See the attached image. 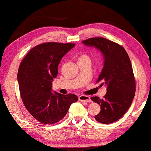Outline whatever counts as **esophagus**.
I'll list each match as a JSON object with an SVG mask.
<instances>
[{"mask_svg": "<svg viewBox=\"0 0 151 151\" xmlns=\"http://www.w3.org/2000/svg\"><path fill=\"white\" fill-rule=\"evenodd\" d=\"M78 99L80 101H85V102H91V98L90 96L86 95H81L78 97Z\"/></svg>", "mask_w": 151, "mask_h": 151, "instance_id": "34e87169", "label": "esophagus"}]
</instances>
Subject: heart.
<instances>
[{
    "label": "heart",
    "instance_id": "heart-1",
    "mask_svg": "<svg viewBox=\"0 0 151 151\" xmlns=\"http://www.w3.org/2000/svg\"><path fill=\"white\" fill-rule=\"evenodd\" d=\"M78 59H90V57L87 54H82L80 57H79Z\"/></svg>",
    "mask_w": 151,
    "mask_h": 151
}]
</instances>
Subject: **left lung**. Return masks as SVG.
I'll return each mask as SVG.
<instances>
[{
  "label": "left lung",
  "instance_id": "8db88e82",
  "mask_svg": "<svg viewBox=\"0 0 151 151\" xmlns=\"http://www.w3.org/2000/svg\"><path fill=\"white\" fill-rule=\"evenodd\" d=\"M84 44L100 50L104 57V67L96 83L106 86L103 99L93 96L101 111L94 116L97 121L110 124L124 115L133 100L136 81L130 58L124 48L103 37H93L83 40Z\"/></svg>",
  "mask_w": 151,
  "mask_h": 151
}]
</instances>
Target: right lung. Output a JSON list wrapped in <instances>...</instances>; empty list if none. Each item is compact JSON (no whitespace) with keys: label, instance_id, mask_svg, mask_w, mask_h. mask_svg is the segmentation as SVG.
<instances>
[{"label":"right lung","instance_id":"add662e5","mask_svg":"<svg viewBox=\"0 0 151 151\" xmlns=\"http://www.w3.org/2000/svg\"><path fill=\"white\" fill-rule=\"evenodd\" d=\"M75 45L42 43L33 47L20 64L17 79L22 103L30 114L43 124H52L62 120L71 104L78 101L74 94L51 92L61 58Z\"/></svg>","mask_w":151,"mask_h":151}]
</instances>
